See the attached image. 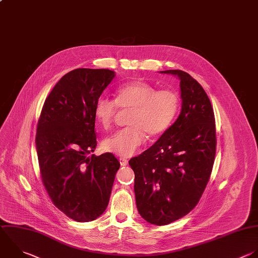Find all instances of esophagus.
Returning a JSON list of instances; mask_svg holds the SVG:
<instances>
[{
	"mask_svg": "<svg viewBox=\"0 0 258 258\" xmlns=\"http://www.w3.org/2000/svg\"><path fill=\"white\" fill-rule=\"evenodd\" d=\"M119 161H120L121 166H126V165L128 164V160H127V159H125V158H120V159H119Z\"/></svg>",
	"mask_w": 258,
	"mask_h": 258,
	"instance_id": "obj_1",
	"label": "esophagus"
}]
</instances>
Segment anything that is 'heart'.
<instances>
[{
	"instance_id": "1",
	"label": "heart",
	"mask_w": 258,
	"mask_h": 258,
	"mask_svg": "<svg viewBox=\"0 0 258 258\" xmlns=\"http://www.w3.org/2000/svg\"><path fill=\"white\" fill-rule=\"evenodd\" d=\"M117 106L132 108L128 119L130 126L107 138L103 147L118 156L130 157L144 143L145 133L156 136L168 128L176 114L178 98L174 92L157 90L144 81L123 84L116 89L115 101L101 97L95 103L94 116L102 128L111 127Z\"/></svg>"
}]
</instances>
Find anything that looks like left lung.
Masks as SVG:
<instances>
[{"label":"left lung","mask_w":258,"mask_h":258,"mask_svg":"<svg viewBox=\"0 0 258 258\" xmlns=\"http://www.w3.org/2000/svg\"><path fill=\"white\" fill-rule=\"evenodd\" d=\"M159 73L178 78L180 113L151 147L129 161L137 210L157 226L180 219L196 207L216 153L214 111L205 90L185 72Z\"/></svg>","instance_id":"8db88e82"}]
</instances>
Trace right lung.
<instances>
[{
	"instance_id": "1",
	"label": "right lung",
	"mask_w": 258,
	"mask_h": 258,
	"mask_svg": "<svg viewBox=\"0 0 258 258\" xmlns=\"http://www.w3.org/2000/svg\"><path fill=\"white\" fill-rule=\"evenodd\" d=\"M116 77L110 70L77 69L63 76L46 98L37 125L36 151L43 184L68 217L90 222L109 204L118 159L97 146L94 107Z\"/></svg>"
}]
</instances>
